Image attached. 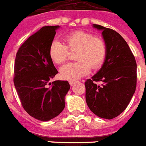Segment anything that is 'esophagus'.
Returning <instances> with one entry per match:
<instances>
[{"instance_id": "1", "label": "esophagus", "mask_w": 146, "mask_h": 146, "mask_svg": "<svg viewBox=\"0 0 146 146\" xmlns=\"http://www.w3.org/2000/svg\"><path fill=\"white\" fill-rule=\"evenodd\" d=\"M75 82H76L75 81H70V82H69V84L71 85V86H73V85L75 84Z\"/></svg>"}]
</instances>
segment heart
<instances>
[{"label": "heart", "mask_w": 146, "mask_h": 146, "mask_svg": "<svg viewBox=\"0 0 146 146\" xmlns=\"http://www.w3.org/2000/svg\"><path fill=\"white\" fill-rule=\"evenodd\" d=\"M64 45L53 42L49 46V56L56 64H63L70 52H75L77 62L68 64L60 69V76L67 80H77L90 71L101 68L106 58L107 44L104 38L94 36L90 32L76 31L64 38Z\"/></svg>", "instance_id": "obj_1"}]
</instances>
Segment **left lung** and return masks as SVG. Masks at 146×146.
<instances>
[{"mask_svg": "<svg viewBox=\"0 0 146 146\" xmlns=\"http://www.w3.org/2000/svg\"><path fill=\"white\" fill-rule=\"evenodd\" d=\"M107 55L100 71L85 82L86 101L96 115L111 119L124 111L134 95L137 85V64L131 48L119 33L103 26ZM101 81L102 84L97 82Z\"/></svg>", "mask_w": 146, "mask_h": 146, "instance_id": "8db88e82", "label": "left lung"}]
</instances>
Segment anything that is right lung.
I'll list each match as a JSON object with an SVG mask.
<instances>
[{
    "label": "right lung",
    "mask_w": 146,
    "mask_h": 146,
    "mask_svg": "<svg viewBox=\"0 0 146 146\" xmlns=\"http://www.w3.org/2000/svg\"><path fill=\"white\" fill-rule=\"evenodd\" d=\"M58 27H42L23 43L15 56L13 81L22 106L41 121L50 120L64 110L70 89L68 81L49 82L58 73L48 52Z\"/></svg>",
    "instance_id": "1"
}]
</instances>
